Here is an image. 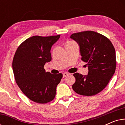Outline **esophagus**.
<instances>
[{
  "label": "esophagus",
  "mask_w": 125,
  "mask_h": 125,
  "mask_svg": "<svg viewBox=\"0 0 125 125\" xmlns=\"http://www.w3.org/2000/svg\"><path fill=\"white\" fill-rule=\"evenodd\" d=\"M69 73H63V77H65L68 76V75H69Z\"/></svg>",
  "instance_id": "1"
}]
</instances>
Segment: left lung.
<instances>
[{"label":"left lung","instance_id":"obj_1","mask_svg":"<svg viewBox=\"0 0 125 125\" xmlns=\"http://www.w3.org/2000/svg\"><path fill=\"white\" fill-rule=\"evenodd\" d=\"M71 38L79 45L81 60L87 63L89 69L86 76L73 74L76 82L73 89L80 95L97 94L105 89L115 73V48L108 38L92 31L73 33Z\"/></svg>","mask_w":125,"mask_h":125}]
</instances>
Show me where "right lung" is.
Instances as JSON below:
<instances>
[{
    "label": "right lung",
    "instance_id": "obj_1",
    "mask_svg": "<svg viewBox=\"0 0 125 125\" xmlns=\"http://www.w3.org/2000/svg\"><path fill=\"white\" fill-rule=\"evenodd\" d=\"M60 35L34 36L22 42L12 61L15 81L21 92L32 101L46 104L54 98L62 73L46 72L44 66L51 61V49Z\"/></svg>",
    "mask_w": 125,
    "mask_h": 125
}]
</instances>
